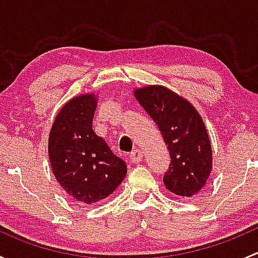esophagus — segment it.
<instances>
[{"label": "esophagus", "mask_w": 258, "mask_h": 258, "mask_svg": "<svg viewBox=\"0 0 258 258\" xmlns=\"http://www.w3.org/2000/svg\"><path fill=\"white\" fill-rule=\"evenodd\" d=\"M142 158H144V153H142V151L139 150V148H136V150H134L130 153V160H131V162L139 163Z\"/></svg>", "instance_id": "obj_1"}]
</instances>
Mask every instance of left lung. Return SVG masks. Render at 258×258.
Wrapping results in <instances>:
<instances>
[{
  "label": "left lung",
  "instance_id": "1",
  "mask_svg": "<svg viewBox=\"0 0 258 258\" xmlns=\"http://www.w3.org/2000/svg\"><path fill=\"white\" fill-rule=\"evenodd\" d=\"M135 97L160 128L171 163L163 176L168 191L192 197L202 189L212 170V150L196 108L163 86L135 90Z\"/></svg>",
  "mask_w": 258,
  "mask_h": 258
}]
</instances>
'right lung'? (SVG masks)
<instances>
[{
    "label": "right lung",
    "instance_id": "right-lung-1",
    "mask_svg": "<svg viewBox=\"0 0 258 258\" xmlns=\"http://www.w3.org/2000/svg\"><path fill=\"white\" fill-rule=\"evenodd\" d=\"M97 97L70 100L54 118L48 156L57 182L74 201L96 204L107 199L123 181L127 166L92 130Z\"/></svg>",
    "mask_w": 258,
    "mask_h": 258
}]
</instances>
